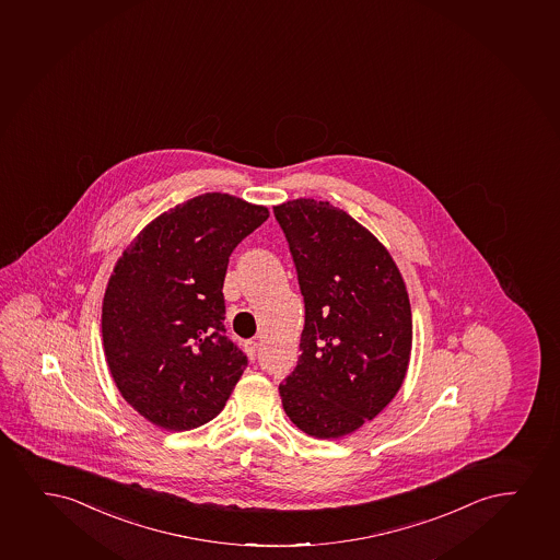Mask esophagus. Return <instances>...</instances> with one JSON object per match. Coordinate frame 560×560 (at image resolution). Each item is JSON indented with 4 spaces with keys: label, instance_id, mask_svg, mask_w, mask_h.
I'll return each mask as SVG.
<instances>
[{
    "label": "esophagus",
    "instance_id": "obj_1",
    "mask_svg": "<svg viewBox=\"0 0 560 560\" xmlns=\"http://www.w3.org/2000/svg\"><path fill=\"white\" fill-rule=\"evenodd\" d=\"M244 350H246V355H248L249 360H255L257 350H259V342L255 339L246 340V342H244Z\"/></svg>",
    "mask_w": 560,
    "mask_h": 560
}]
</instances>
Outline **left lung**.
Returning a JSON list of instances; mask_svg holds the SVG:
<instances>
[{"label": "left lung", "mask_w": 560, "mask_h": 560, "mask_svg": "<svg viewBox=\"0 0 560 560\" xmlns=\"http://www.w3.org/2000/svg\"><path fill=\"white\" fill-rule=\"evenodd\" d=\"M305 298L301 355L282 384L283 411L301 432L339 440L396 397L412 348L404 277L368 226L327 200L275 206Z\"/></svg>", "instance_id": "obj_1"}]
</instances>
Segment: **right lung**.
Masks as SVG:
<instances>
[{
	"mask_svg": "<svg viewBox=\"0 0 560 560\" xmlns=\"http://www.w3.org/2000/svg\"><path fill=\"white\" fill-rule=\"evenodd\" d=\"M269 208L205 192L149 221L115 262L102 340L120 396L151 424L185 432L218 417L246 355L225 337L229 255Z\"/></svg>",
	"mask_w": 560,
	"mask_h": 560,
	"instance_id": "add662e5",
	"label": "right lung"
}]
</instances>
